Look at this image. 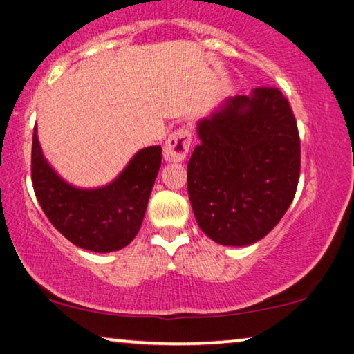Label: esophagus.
Returning a JSON list of instances; mask_svg holds the SVG:
<instances>
[{
  "label": "esophagus",
  "instance_id": "obj_1",
  "mask_svg": "<svg viewBox=\"0 0 354 354\" xmlns=\"http://www.w3.org/2000/svg\"><path fill=\"white\" fill-rule=\"evenodd\" d=\"M192 143V133L187 127H181L173 131L163 146V157L168 162H183L186 159Z\"/></svg>",
  "mask_w": 354,
  "mask_h": 354
}]
</instances>
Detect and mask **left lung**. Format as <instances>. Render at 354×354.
I'll use <instances>...</instances> for the list:
<instances>
[{
    "label": "left lung",
    "mask_w": 354,
    "mask_h": 354,
    "mask_svg": "<svg viewBox=\"0 0 354 354\" xmlns=\"http://www.w3.org/2000/svg\"><path fill=\"white\" fill-rule=\"evenodd\" d=\"M197 133L187 192L200 229L219 245L256 243L297 189L300 140L289 102L278 88L257 87L225 100Z\"/></svg>",
    "instance_id": "obj_1"
}]
</instances>
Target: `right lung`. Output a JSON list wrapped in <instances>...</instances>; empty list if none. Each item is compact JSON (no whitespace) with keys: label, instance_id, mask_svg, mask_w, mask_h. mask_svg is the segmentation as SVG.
Instances as JSON below:
<instances>
[{"label":"right lung","instance_id":"add662e5","mask_svg":"<svg viewBox=\"0 0 354 354\" xmlns=\"http://www.w3.org/2000/svg\"><path fill=\"white\" fill-rule=\"evenodd\" d=\"M160 162V146L145 147L108 186L79 189L47 163L35 129L31 183L47 219L65 239L82 250L111 252L122 250L138 234Z\"/></svg>","mask_w":354,"mask_h":354}]
</instances>
